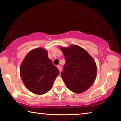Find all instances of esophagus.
<instances>
[{
    "label": "esophagus",
    "instance_id": "obj_1",
    "mask_svg": "<svg viewBox=\"0 0 121 121\" xmlns=\"http://www.w3.org/2000/svg\"><path fill=\"white\" fill-rule=\"evenodd\" d=\"M57 68L59 69V71H60V72H61V66H57Z\"/></svg>",
    "mask_w": 121,
    "mask_h": 121
}]
</instances>
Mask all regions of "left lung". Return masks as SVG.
Masks as SVG:
<instances>
[{"mask_svg":"<svg viewBox=\"0 0 121 121\" xmlns=\"http://www.w3.org/2000/svg\"><path fill=\"white\" fill-rule=\"evenodd\" d=\"M59 48L66 60L61 76L67 88L76 94L86 91L96 77L97 66L94 59L78 45Z\"/></svg>","mask_w":121,"mask_h":121,"instance_id":"8db88e82","label":"left lung"}]
</instances>
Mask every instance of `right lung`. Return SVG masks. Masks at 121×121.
Returning <instances> with one entry per match:
<instances>
[{"mask_svg":"<svg viewBox=\"0 0 121 121\" xmlns=\"http://www.w3.org/2000/svg\"><path fill=\"white\" fill-rule=\"evenodd\" d=\"M59 70L41 47L30 51L22 60L20 75L25 87L35 94L43 95L50 91Z\"/></svg>","mask_w":121,"mask_h":121,"instance_id":"right-lung-1","label":"right lung"}]
</instances>
